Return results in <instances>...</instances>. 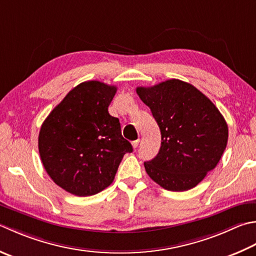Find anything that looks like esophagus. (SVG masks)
Here are the masks:
<instances>
[{
  "label": "esophagus",
  "mask_w": 256,
  "mask_h": 256,
  "mask_svg": "<svg viewBox=\"0 0 256 256\" xmlns=\"http://www.w3.org/2000/svg\"><path fill=\"white\" fill-rule=\"evenodd\" d=\"M138 143H140V138H138V140H135V141H133V142H132L133 148H136L138 146Z\"/></svg>",
  "instance_id": "obj_1"
}]
</instances>
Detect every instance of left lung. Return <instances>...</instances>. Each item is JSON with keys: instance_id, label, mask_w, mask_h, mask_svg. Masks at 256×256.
<instances>
[{"instance_id": "left-lung-1", "label": "left lung", "mask_w": 256, "mask_h": 256, "mask_svg": "<svg viewBox=\"0 0 256 256\" xmlns=\"http://www.w3.org/2000/svg\"><path fill=\"white\" fill-rule=\"evenodd\" d=\"M161 130L156 156L144 162L155 183L174 192L188 191L216 166L228 144V128L211 100L176 78L136 88Z\"/></svg>"}]
</instances>
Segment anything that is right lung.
I'll return each mask as SVG.
<instances>
[{"label": "right lung", "instance_id": "obj_1", "mask_svg": "<svg viewBox=\"0 0 256 256\" xmlns=\"http://www.w3.org/2000/svg\"><path fill=\"white\" fill-rule=\"evenodd\" d=\"M116 86L86 81L71 90L45 118L38 152L55 184L76 196H90L113 182L125 153L133 148L108 113Z\"/></svg>", "mask_w": 256, "mask_h": 256}]
</instances>
